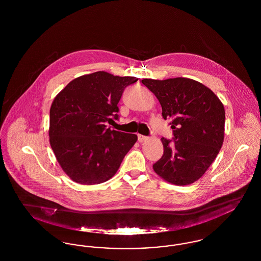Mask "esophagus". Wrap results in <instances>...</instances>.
Here are the masks:
<instances>
[{
    "label": "esophagus",
    "mask_w": 261,
    "mask_h": 261,
    "mask_svg": "<svg viewBox=\"0 0 261 261\" xmlns=\"http://www.w3.org/2000/svg\"><path fill=\"white\" fill-rule=\"evenodd\" d=\"M148 139V137L144 136V135H138V141L140 142V143H142V142H144L145 140H147Z\"/></svg>",
    "instance_id": "34e87169"
}]
</instances>
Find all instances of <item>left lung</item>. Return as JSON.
I'll return each mask as SVG.
<instances>
[{"instance_id":"left-lung-1","label":"left lung","mask_w":261,"mask_h":261,"mask_svg":"<svg viewBox=\"0 0 261 261\" xmlns=\"http://www.w3.org/2000/svg\"><path fill=\"white\" fill-rule=\"evenodd\" d=\"M170 119L173 138H162L163 154L152 167L165 181L189 185L199 180L217 156L224 140L225 111L217 96L198 81L177 77L143 79Z\"/></svg>"}]
</instances>
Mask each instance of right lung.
<instances>
[{
  "label": "right lung",
  "instance_id": "obj_1",
  "mask_svg": "<svg viewBox=\"0 0 261 261\" xmlns=\"http://www.w3.org/2000/svg\"><path fill=\"white\" fill-rule=\"evenodd\" d=\"M131 76L98 71L71 82L50 110V144L63 171L82 185L100 184L118 170L137 135L107 128L119 115L117 103Z\"/></svg>",
  "mask_w": 261,
  "mask_h": 261
}]
</instances>
